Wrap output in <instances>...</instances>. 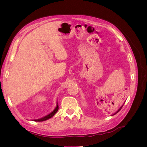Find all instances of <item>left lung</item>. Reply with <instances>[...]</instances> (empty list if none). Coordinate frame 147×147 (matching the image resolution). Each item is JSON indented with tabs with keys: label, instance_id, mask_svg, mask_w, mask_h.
I'll list each match as a JSON object with an SVG mask.
<instances>
[{
	"label": "left lung",
	"instance_id": "obj_1",
	"mask_svg": "<svg viewBox=\"0 0 147 147\" xmlns=\"http://www.w3.org/2000/svg\"><path fill=\"white\" fill-rule=\"evenodd\" d=\"M124 104H123V105H121V107H120L119 108V109H118V110L117 111V112H115V113H114L113 114H112V115H111V116H113V115H115V114H117V113H118V112H119V111H120V110H121V108L123 107V106Z\"/></svg>",
	"mask_w": 147,
	"mask_h": 147
}]
</instances>
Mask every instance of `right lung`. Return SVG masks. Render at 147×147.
<instances>
[{
  "label": "right lung",
  "instance_id": "1",
  "mask_svg": "<svg viewBox=\"0 0 147 147\" xmlns=\"http://www.w3.org/2000/svg\"><path fill=\"white\" fill-rule=\"evenodd\" d=\"M59 109V106H58V104H57H57H56V106L55 109L53 110V112H51V113H49L48 115H46V116L43 117L41 118H39V119H34L32 120V121H46V120L48 119L51 118V117H53L54 115L56 114V113L57 112V110H58Z\"/></svg>",
  "mask_w": 147,
  "mask_h": 147
}]
</instances>
